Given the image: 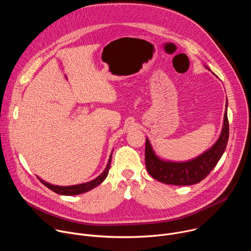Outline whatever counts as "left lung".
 Listing matches in <instances>:
<instances>
[{
	"label": "left lung",
	"instance_id": "left-lung-1",
	"mask_svg": "<svg viewBox=\"0 0 251 251\" xmlns=\"http://www.w3.org/2000/svg\"><path fill=\"white\" fill-rule=\"evenodd\" d=\"M228 136L229 125L226 109L224 127L219 140L209 150L194 160L183 163L163 161L155 155L149 140L146 139L145 163L147 171L155 180L167 185L189 186L198 184L217 166L226 148Z\"/></svg>",
	"mask_w": 251,
	"mask_h": 251
}]
</instances>
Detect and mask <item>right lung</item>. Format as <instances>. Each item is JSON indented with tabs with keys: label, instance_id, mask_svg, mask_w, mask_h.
I'll return each mask as SVG.
<instances>
[{
	"label": "right lung",
	"instance_id": "add662e5",
	"mask_svg": "<svg viewBox=\"0 0 251 251\" xmlns=\"http://www.w3.org/2000/svg\"><path fill=\"white\" fill-rule=\"evenodd\" d=\"M111 158H112V154L110 155V158H109V161H108V164H107L105 170L103 171V173L98 176L96 178H94L93 181L91 182H88V183H85V184H80V185H75V186H69V187H59V186H53V185H50L43 180H41V178L38 176L39 180L43 183V185H45L47 188H49L50 190H51L52 192L58 194V195H63V196H75V195H79V194H83V193H86L90 190H92L93 188L97 187L98 185H100L104 180L105 177L107 176V175H108V172H109V169H110V165H111Z\"/></svg>",
	"mask_w": 251,
	"mask_h": 251
}]
</instances>
